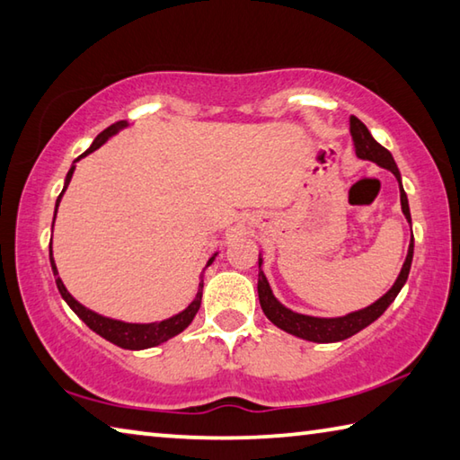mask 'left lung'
<instances>
[{"label": "left lung", "instance_id": "8db88e82", "mask_svg": "<svg viewBox=\"0 0 460 460\" xmlns=\"http://www.w3.org/2000/svg\"><path fill=\"white\" fill-rule=\"evenodd\" d=\"M349 133L353 139V147H356V155L359 159H367L374 161L376 165H380L388 172L394 173V177L398 180L400 185V204H402V212H404L408 224L412 226V217H410V206H408V196L404 191V185H402V175L400 169L394 161L392 153L382 147L377 143L372 133L367 131V127L361 123L358 117H349ZM412 256H414V236L410 240L408 246V254L406 261L402 264V270L396 279V283L392 285V288L385 295H382L376 303L367 305V307L348 313L343 317H313V315H303V313L291 311L280 303L272 288L269 285V279L262 270V254H259V301L262 313L267 315L272 325H277L283 332L291 333L295 337H301L305 341H313V343H335V341H343L348 337L359 333L361 329H366L367 325H372L377 317L384 315V311L390 307L396 299L398 293L402 291V287L406 285L408 275H410V267H412Z\"/></svg>", "mask_w": 460, "mask_h": 460}]
</instances>
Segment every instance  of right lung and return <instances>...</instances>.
<instances>
[{
	"label": "right lung",
	"mask_w": 460,
	"mask_h": 460,
	"mask_svg": "<svg viewBox=\"0 0 460 460\" xmlns=\"http://www.w3.org/2000/svg\"><path fill=\"white\" fill-rule=\"evenodd\" d=\"M127 127H128L127 120H119V123L107 127L99 137H96L91 147H88L83 153V155H78L75 161H72V165H70L68 173H66V180H64V188L60 191L58 199H56L54 220H56V212H58L60 199L64 196V191H66V188H68V183L72 180V173H75V169H76V161L86 157L88 153H93V151L99 149L101 145L107 143L112 135H117L119 131H123V128H127ZM52 228H54V222H52ZM216 256H217V252H214L212 256H209V261L206 262V269L214 262ZM50 267H52L54 279H56V287H58L62 299L68 303V307L75 311L76 315L83 319L84 323L91 327L96 335H101L102 340L115 343V345H119V348H123V349H131V351L149 349V348H155V345L165 343L167 340H172V337H175V335H180L183 329L190 327V323L193 321V317H196V313H198L199 305H201V288H204V280H199L196 299H193L183 311L177 313V315H172V317H167L164 321H153V323H127V321L104 317V315H101V313H96L93 309L84 307V305H80L75 299V296L68 293V288L64 287L62 279L58 277V269H56V262H54V256H52V243H50Z\"/></svg>",
	"instance_id": "add662e5"
}]
</instances>
